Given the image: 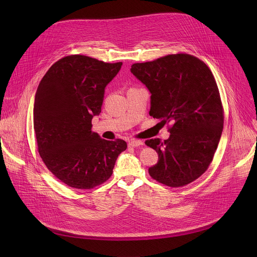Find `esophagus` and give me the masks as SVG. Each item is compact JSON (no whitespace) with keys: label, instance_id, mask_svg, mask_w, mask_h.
I'll use <instances>...</instances> for the list:
<instances>
[{"label":"esophagus","instance_id":"obj_1","mask_svg":"<svg viewBox=\"0 0 257 257\" xmlns=\"http://www.w3.org/2000/svg\"><path fill=\"white\" fill-rule=\"evenodd\" d=\"M141 145H143V142L141 140L133 139L129 141V146H131V148H137V146H141Z\"/></svg>","mask_w":257,"mask_h":257}]
</instances>
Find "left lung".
Listing matches in <instances>:
<instances>
[{
    "label": "left lung",
    "instance_id": "obj_1",
    "mask_svg": "<svg viewBox=\"0 0 257 257\" xmlns=\"http://www.w3.org/2000/svg\"><path fill=\"white\" fill-rule=\"evenodd\" d=\"M131 72L152 93L150 115L171 133L164 141H145L159 155L149 173L166 186H185L208 169L223 131L224 107L212 73L183 53L135 63Z\"/></svg>",
    "mask_w": 257,
    "mask_h": 257
}]
</instances>
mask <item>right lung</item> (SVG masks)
I'll return each instance as SVG.
<instances>
[{
	"label": "right lung",
	"mask_w": 257,
	"mask_h": 257,
	"mask_svg": "<svg viewBox=\"0 0 257 257\" xmlns=\"http://www.w3.org/2000/svg\"><path fill=\"white\" fill-rule=\"evenodd\" d=\"M122 62L104 63L71 55L51 66L35 93L33 128L39 154L52 174L66 185L92 189L113 174L122 139L109 141L91 130L99 115L104 87Z\"/></svg>",
	"instance_id": "1"
}]
</instances>
